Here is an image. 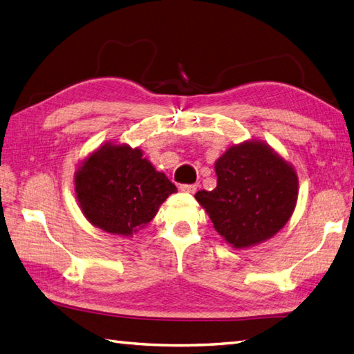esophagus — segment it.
<instances>
[{
  "label": "esophagus",
  "mask_w": 354,
  "mask_h": 354,
  "mask_svg": "<svg viewBox=\"0 0 354 354\" xmlns=\"http://www.w3.org/2000/svg\"><path fill=\"white\" fill-rule=\"evenodd\" d=\"M197 189H198V185H180V191H183V192L195 194V191Z\"/></svg>",
  "instance_id": "esophagus-1"
}]
</instances>
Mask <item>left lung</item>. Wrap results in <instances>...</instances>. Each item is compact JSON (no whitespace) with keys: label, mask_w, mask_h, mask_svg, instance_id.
<instances>
[{"label":"left lung","mask_w":354,"mask_h":354,"mask_svg":"<svg viewBox=\"0 0 354 354\" xmlns=\"http://www.w3.org/2000/svg\"><path fill=\"white\" fill-rule=\"evenodd\" d=\"M214 191L195 198L206 209L215 230L234 248L274 236L292 215L298 195L294 168L263 142L229 148L215 163Z\"/></svg>","instance_id":"obj_1"}]
</instances>
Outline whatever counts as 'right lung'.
Masks as SVG:
<instances>
[{
  "label": "right lung",
  "mask_w": 354,
  "mask_h": 354,
  "mask_svg": "<svg viewBox=\"0 0 354 354\" xmlns=\"http://www.w3.org/2000/svg\"><path fill=\"white\" fill-rule=\"evenodd\" d=\"M177 187L142 159L139 148L106 144L75 172V194L84 216L101 230L130 236L156 216Z\"/></svg>",
  "instance_id": "add662e5"
}]
</instances>
